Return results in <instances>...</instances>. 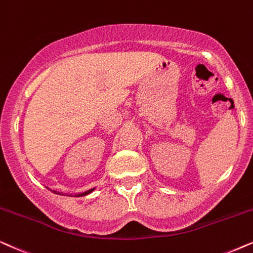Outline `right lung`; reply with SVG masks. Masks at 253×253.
Returning a JSON list of instances; mask_svg holds the SVG:
<instances>
[{
	"label": "right lung",
	"instance_id": "obj_1",
	"mask_svg": "<svg viewBox=\"0 0 253 253\" xmlns=\"http://www.w3.org/2000/svg\"><path fill=\"white\" fill-rule=\"evenodd\" d=\"M93 191V188H91V190H89V191H86V192H84V193H80V194H77V195H74V197H83V195H86V194H89V193H91V192ZM54 193H58L59 194V192H55V191H53Z\"/></svg>",
	"mask_w": 253,
	"mask_h": 253
}]
</instances>
